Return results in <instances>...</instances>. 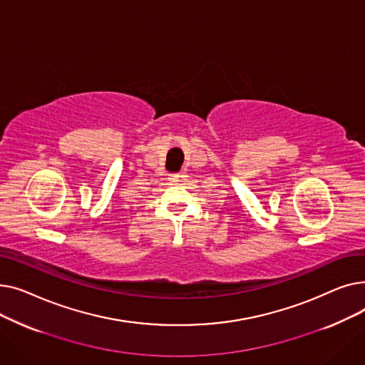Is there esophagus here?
I'll return each instance as SVG.
<instances>
[{"mask_svg": "<svg viewBox=\"0 0 365 365\" xmlns=\"http://www.w3.org/2000/svg\"><path fill=\"white\" fill-rule=\"evenodd\" d=\"M179 178H180V176H179V175H178V173H176V175H170L168 180H170V182H173V183H176V182L179 180Z\"/></svg>", "mask_w": 365, "mask_h": 365, "instance_id": "1", "label": "esophagus"}]
</instances>
